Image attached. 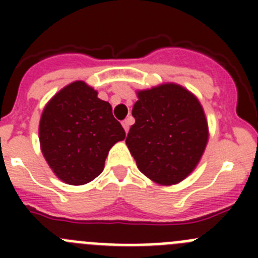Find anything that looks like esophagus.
I'll return each instance as SVG.
<instances>
[{"label": "esophagus", "instance_id": "obj_1", "mask_svg": "<svg viewBox=\"0 0 258 258\" xmlns=\"http://www.w3.org/2000/svg\"><path fill=\"white\" fill-rule=\"evenodd\" d=\"M129 126H131V121H129V120H124V121H122V127L125 129V133L129 132Z\"/></svg>", "mask_w": 258, "mask_h": 258}]
</instances>
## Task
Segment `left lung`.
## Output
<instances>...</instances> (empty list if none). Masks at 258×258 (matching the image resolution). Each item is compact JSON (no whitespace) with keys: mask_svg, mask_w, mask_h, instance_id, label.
I'll list each match as a JSON object with an SVG mask.
<instances>
[{"mask_svg":"<svg viewBox=\"0 0 258 258\" xmlns=\"http://www.w3.org/2000/svg\"><path fill=\"white\" fill-rule=\"evenodd\" d=\"M126 146L138 169L159 184L183 181L208 142V122L198 98L177 84L137 93Z\"/></svg>","mask_w":258,"mask_h":258,"instance_id":"left-lung-1","label":"left lung"}]
</instances>
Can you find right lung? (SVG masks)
Segmentation results:
<instances>
[{
    "mask_svg": "<svg viewBox=\"0 0 258 258\" xmlns=\"http://www.w3.org/2000/svg\"><path fill=\"white\" fill-rule=\"evenodd\" d=\"M84 81H75L50 99L41 115L42 155L59 179L85 184L101 174L113 145L125 138L108 102Z\"/></svg>",
    "mask_w": 258,
    "mask_h": 258,
    "instance_id": "right-lung-1",
    "label": "right lung"
}]
</instances>
